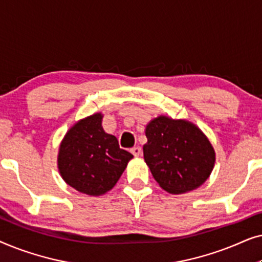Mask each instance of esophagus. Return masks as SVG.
Listing matches in <instances>:
<instances>
[{
	"label": "esophagus",
	"mask_w": 262,
	"mask_h": 262,
	"mask_svg": "<svg viewBox=\"0 0 262 262\" xmlns=\"http://www.w3.org/2000/svg\"><path fill=\"white\" fill-rule=\"evenodd\" d=\"M131 152L134 154L135 156H139L142 154V149H141V146H135V148H132L131 149Z\"/></svg>",
	"instance_id": "obj_1"
}]
</instances>
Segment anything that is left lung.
I'll return each mask as SVG.
<instances>
[{"mask_svg": "<svg viewBox=\"0 0 262 262\" xmlns=\"http://www.w3.org/2000/svg\"><path fill=\"white\" fill-rule=\"evenodd\" d=\"M144 160L164 191L179 194L198 188L209 178L214 151L195 125L161 116L150 121Z\"/></svg>", "mask_w": 262, "mask_h": 262, "instance_id": "8db88e82", "label": "left lung"}]
</instances>
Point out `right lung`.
<instances>
[{
	"label": "right lung",
	"mask_w": 262,
	"mask_h": 262,
	"mask_svg": "<svg viewBox=\"0 0 262 262\" xmlns=\"http://www.w3.org/2000/svg\"><path fill=\"white\" fill-rule=\"evenodd\" d=\"M100 113L82 119L68 131L58 154L59 173L78 192L101 195L117 184L132 157L118 139L106 134Z\"/></svg>",
	"instance_id": "add662e5"
}]
</instances>
